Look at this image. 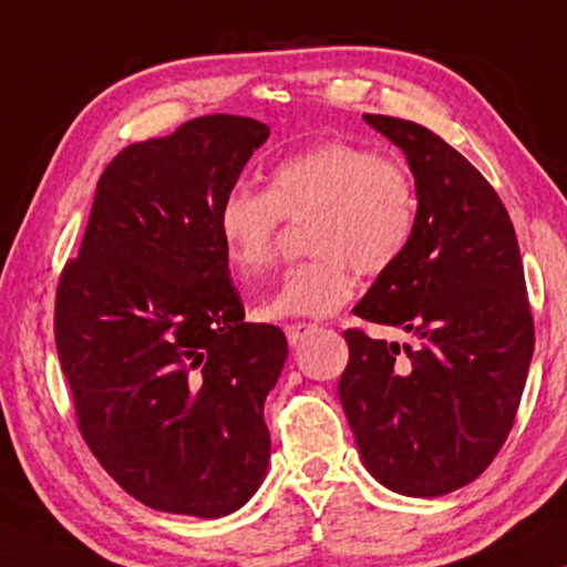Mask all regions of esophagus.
<instances>
[{
  "label": "esophagus",
  "instance_id": "34e87169",
  "mask_svg": "<svg viewBox=\"0 0 567 567\" xmlns=\"http://www.w3.org/2000/svg\"><path fill=\"white\" fill-rule=\"evenodd\" d=\"M315 330H317V324H312V322H291L284 328L286 338H289L291 346H299L301 340H305L307 336H312Z\"/></svg>",
  "mask_w": 567,
  "mask_h": 567
}]
</instances>
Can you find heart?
<instances>
[{"label":"heart","instance_id":"1","mask_svg":"<svg viewBox=\"0 0 567 567\" xmlns=\"http://www.w3.org/2000/svg\"><path fill=\"white\" fill-rule=\"evenodd\" d=\"M312 216V260L289 268L258 307L262 320L328 317L355 291V268L377 276L405 255L417 221V190L402 162L351 142H322L270 169L268 190L224 196L216 227L229 266L255 276L276 260L284 219Z\"/></svg>","mask_w":567,"mask_h":567}]
</instances>
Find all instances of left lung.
Listing matches in <instances>:
<instances>
[{
	"label": "left lung",
	"mask_w": 567,
	"mask_h": 567,
	"mask_svg": "<svg viewBox=\"0 0 567 567\" xmlns=\"http://www.w3.org/2000/svg\"><path fill=\"white\" fill-rule=\"evenodd\" d=\"M363 121L405 154L417 221L353 312L415 343L346 330L338 394L371 475L436 498L483 475L514 425L534 353L522 252L498 193L454 146L413 121Z\"/></svg>",
	"instance_id": "1"
}]
</instances>
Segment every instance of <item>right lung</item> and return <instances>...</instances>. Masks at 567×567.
<instances>
[{"mask_svg": "<svg viewBox=\"0 0 567 567\" xmlns=\"http://www.w3.org/2000/svg\"><path fill=\"white\" fill-rule=\"evenodd\" d=\"M268 134L216 113L126 146L59 278L53 332L82 439L123 491L167 514L227 516L268 470L262 405L289 346L245 322L216 227Z\"/></svg>", "mask_w": 567, "mask_h": 567, "instance_id": "1", "label": "right lung"}]
</instances>
